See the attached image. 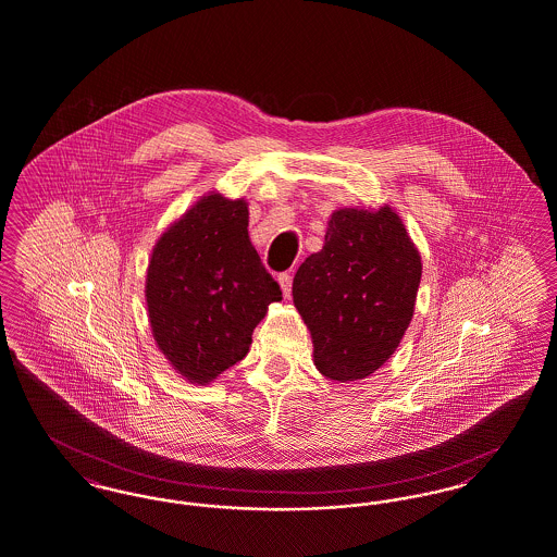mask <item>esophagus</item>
I'll return each instance as SVG.
<instances>
[{
  "label": "esophagus",
  "instance_id": "1",
  "mask_svg": "<svg viewBox=\"0 0 557 557\" xmlns=\"http://www.w3.org/2000/svg\"><path fill=\"white\" fill-rule=\"evenodd\" d=\"M277 282H280V286H282L284 296H289V292H292V275H289V273H280V275H277Z\"/></svg>",
  "mask_w": 557,
  "mask_h": 557
}]
</instances>
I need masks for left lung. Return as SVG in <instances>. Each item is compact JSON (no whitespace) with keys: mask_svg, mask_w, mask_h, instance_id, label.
<instances>
[{"mask_svg":"<svg viewBox=\"0 0 557 557\" xmlns=\"http://www.w3.org/2000/svg\"><path fill=\"white\" fill-rule=\"evenodd\" d=\"M421 275V252L389 205L335 209L323 248L292 284L319 373L348 383L385 364L412 321Z\"/></svg>","mask_w":557,"mask_h":557,"instance_id":"8db88e82","label":"left lung"}]
</instances>
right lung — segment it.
Returning a JSON list of instances; mask_svg holds the SVG:
<instances>
[{"label": "right lung", "instance_id": "obj_1", "mask_svg": "<svg viewBox=\"0 0 557 557\" xmlns=\"http://www.w3.org/2000/svg\"><path fill=\"white\" fill-rule=\"evenodd\" d=\"M149 325L180 377L209 385L243 360L282 289L248 238V202L200 197L157 238L145 277Z\"/></svg>", "mask_w": 557, "mask_h": 557}]
</instances>
